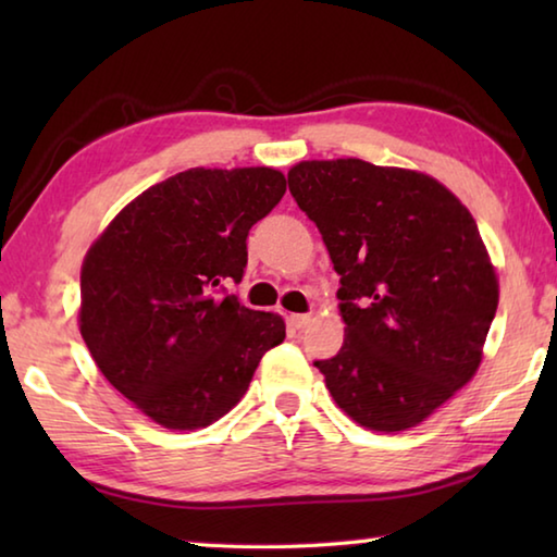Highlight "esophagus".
<instances>
[{"label": "esophagus", "mask_w": 557, "mask_h": 557, "mask_svg": "<svg viewBox=\"0 0 557 557\" xmlns=\"http://www.w3.org/2000/svg\"><path fill=\"white\" fill-rule=\"evenodd\" d=\"M309 322H312V314H292L289 317V324L295 329H305V326H309Z\"/></svg>", "instance_id": "34e87169"}]
</instances>
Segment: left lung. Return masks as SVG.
<instances>
[{
  "label": "left lung",
  "instance_id": "left-lung-1",
  "mask_svg": "<svg viewBox=\"0 0 557 557\" xmlns=\"http://www.w3.org/2000/svg\"><path fill=\"white\" fill-rule=\"evenodd\" d=\"M287 182L342 275L344 346L314 361L329 393L369 430L420 425L476 373L496 314L476 221L432 176L363 159L299 162Z\"/></svg>",
  "mask_w": 557,
  "mask_h": 557
}]
</instances>
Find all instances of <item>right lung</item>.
Masks as SVG:
<instances>
[{"label":"right lung","mask_w":557,"mask_h":557,"mask_svg":"<svg viewBox=\"0 0 557 557\" xmlns=\"http://www.w3.org/2000/svg\"><path fill=\"white\" fill-rule=\"evenodd\" d=\"M287 191L268 166L188 169L117 213L81 270V334L100 373L169 430L223 418L285 322L240 305L248 233Z\"/></svg>","instance_id":"right-lung-1"}]
</instances>
